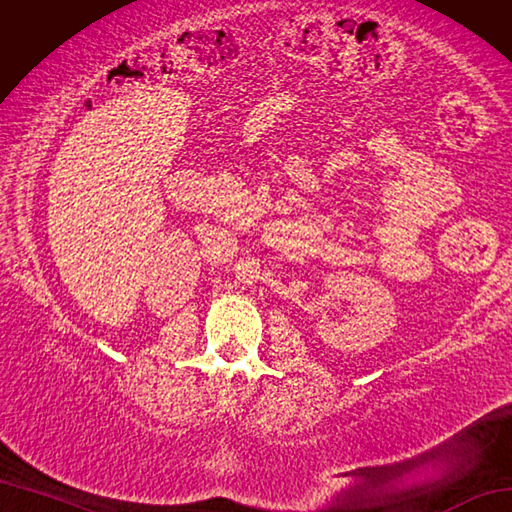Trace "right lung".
Segmentation results:
<instances>
[{"mask_svg":"<svg viewBox=\"0 0 512 512\" xmlns=\"http://www.w3.org/2000/svg\"><path fill=\"white\" fill-rule=\"evenodd\" d=\"M88 105H91V101H88Z\"/></svg>","mask_w":512,"mask_h":512,"instance_id":"1","label":"right lung"}]
</instances>
